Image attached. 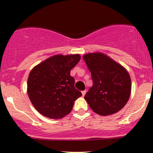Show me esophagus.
I'll return each instance as SVG.
<instances>
[{
	"mask_svg": "<svg viewBox=\"0 0 153 153\" xmlns=\"http://www.w3.org/2000/svg\"><path fill=\"white\" fill-rule=\"evenodd\" d=\"M85 94H86V91H82V96H84L85 95Z\"/></svg>",
	"mask_w": 153,
	"mask_h": 153,
	"instance_id": "1",
	"label": "esophagus"
}]
</instances>
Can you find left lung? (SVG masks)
Segmentation results:
<instances>
[{
	"label": "left lung",
	"instance_id": "left-lung-1",
	"mask_svg": "<svg viewBox=\"0 0 153 153\" xmlns=\"http://www.w3.org/2000/svg\"><path fill=\"white\" fill-rule=\"evenodd\" d=\"M82 58L91 73L93 85L84 99L95 113L108 116L126 105L131 94V78L127 70L106 54L94 52Z\"/></svg>",
	"mask_w": 153,
	"mask_h": 153
}]
</instances>
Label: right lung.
<instances>
[{
	"mask_svg": "<svg viewBox=\"0 0 153 153\" xmlns=\"http://www.w3.org/2000/svg\"><path fill=\"white\" fill-rule=\"evenodd\" d=\"M80 59L79 54H56L31 70L27 80V94L41 114L50 119H62L71 113L74 101L82 96L75 89L72 68Z\"/></svg>",
	"mask_w": 153,
	"mask_h": 153,
	"instance_id": "right-lung-1",
	"label": "right lung"
}]
</instances>
